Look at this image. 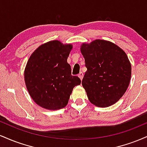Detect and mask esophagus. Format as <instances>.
Masks as SVG:
<instances>
[{
	"mask_svg": "<svg viewBox=\"0 0 147 147\" xmlns=\"http://www.w3.org/2000/svg\"><path fill=\"white\" fill-rule=\"evenodd\" d=\"M78 76H79V78H80L81 80H82V79H83V77H84V73H83V72H81L80 73H79V75H78Z\"/></svg>",
	"mask_w": 147,
	"mask_h": 147,
	"instance_id": "esophagus-1",
	"label": "esophagus"
}]
</instances>
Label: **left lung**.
Wrapping results in <instances>:
<instances>
[{
	"mask_svg": "<svg viewBox=\"0 0 147 147\" xmlns=\"http://www.w3.org/2000/svg\"><path fill=\"white\" fill-rule=\"evenodd\" d=\"M87 68L82 86L89 101L99 107H108L125 93L131 76L127 55L111 42L95 40L81 48Z\"/></svg>",
	"mask_w": 147,
	"mask_h": 147,
	"instance_id": "obj_1",
	"label": "left lung"
}]
</instances>
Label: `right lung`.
Wrapping results in <instances>:
<instances>
[{"label": "right lung", "mask_w": 147, "mask_h": 147, "mask_svg": "<svg viewBox=\"0 0 147 147\" xmlns=\"http://www.w3.org/2000/svg\"><path fill=\"white\" fill-rule=\"evenodd\" d=\"M71 45L52 41L41 45L30 57L25 69V82L29 94L38 105L49 110L63 109L73 88L81 84L71 75L67 62Z\"/></svg>", "instance_id": "obj_1"}]
</instances>
